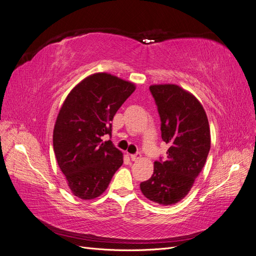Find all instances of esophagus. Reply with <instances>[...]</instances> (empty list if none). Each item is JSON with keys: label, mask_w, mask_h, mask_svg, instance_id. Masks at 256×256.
I'll return each instance as SVG.
<instances>
[{"label": "esophagus", "mask_w": 256, "mask_h": 256, "mask_svg": "<svg viewBox=\"0 0 256 256\" xmlns=\"http://www.w3.org/2000/svg\"><path fill=\"white\" fill-rule=\"evenodd\" d=\"M130 158L132 161H138L141 159V154H130Z\"/></svg>", "instance_id": "34e87169"}]
</instances>
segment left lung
<instances>
[{"label":"left lung","mask_w":256,"mask_h":256,"mask_svg":"<svg viewBox=\"0 0 256 256\" xmlns=\"http://www.w3.org/2000/svg\"><path fill=\"white\" fill-rule=\"evenodd\" d=\"M161 136L170 145L166 161H154V174L140 184L145 198L164 206L182 200L202 171L210 150V129L203 106L176 84H154Z\"/></svg>","instance_id":"1"}]
</instances>
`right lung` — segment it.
I'll use <instances>...</instances> for the list:
<instances>
[{
	"mask_svg": "<svg viewBox=\"0 0 256 256\" xmlns=\"http://www.w3.org/2000/svg\"><path fill=\"white\" fill-rule=\"evenodd\" d=\"M136 85L108 72H96L70 90L53 129V150L72 194L96 198L106 190L122 164V152L104 134H111L115 113Z\"/></svg>",
	"mask_w": 256,
	"mask_h": 256,
	"instance_id": "right-lung-1",
	"label": "right lung"
}]
</instances>
